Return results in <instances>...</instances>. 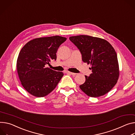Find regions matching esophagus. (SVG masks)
Instances as JSON below:
<instances>
[{
	"label": "esophagus",
	"instance_id": "obj_1",
	"mask_svg": "<svg viewBox=\"0 0 135 135\" xmlns=\"http://www.w3.org/2000/svg\"><path fill=\"white\" fill-rule=\"evenodd\" d=\"M66 73H67V74H69L73 75H76V73H72V72H70V71H66Z\"/></svg>",
	"mask_w": 135,
	"mask_h": 135
}]
</instances>
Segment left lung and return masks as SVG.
I'll return each instance as SVG.
<instances>
[{
	"mask_svg": "<svg viewBox=\"0 0 135 135\" xmlns=\"http://www.w3.org/2000/svg\"><path fill=\"white\" fill-rule=\"evenodd\" d=\"M80 50L84 62L90 64L92 73L85 76L80 89L88 96L97 97L108 93L116 84L119 71L117 54L107 40L80 35L69 37Z\"/></svg>",
	"mask_w": 135,
	"mask_h": 135,
	"instance_id": "obj_1",
	"label": "left lung"
}]
</instances>
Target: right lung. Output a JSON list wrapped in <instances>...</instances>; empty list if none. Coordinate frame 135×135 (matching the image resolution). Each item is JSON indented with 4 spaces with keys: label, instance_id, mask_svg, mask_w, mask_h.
<instances>
[{
    "label": "right lung",
    "instance_id": "add662e5",
    "mask_svg": "<svg viewBox=\"0 0 135 135\" xmlns=\"http://www.w3.org/2000/svg\"><path fill=\"white\" fill-rule=\"evenodd\" d=\"M67 38L58 35L36 38L21 50L17 61V71L23 87L31 95L44 97L52 92L64 76L47 66L56 60L60 46Z\"/></svg>",
    "mask_w": 135,
    "mask_h": 135
}]
</instances>
